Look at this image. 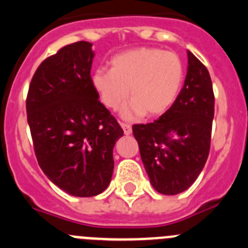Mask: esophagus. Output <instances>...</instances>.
<instances>
[{
	"mask_svg": "<svg viewBox=\"0 0 248 248\" xmlns=\"http://www.w3.org/2000/svg\"><path fill=\"white\" fill-rule=\"evenodd\" d=\"M120 125H122L123 130H124V134H125V135H130L131 134V126L129 125V124H124V123H122Z\"/></svg>",
	"mask_w": 248,
	"mask_h": 248,
	"instance_id": "obj_1",
	"label": "esophagus"
}]
</instances>
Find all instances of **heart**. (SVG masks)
<instances>
[{"label":"heart","mask_w":248,"mask_h":248,"mask_svg":"<svg viewBox=\"0 0 248 248\" xmlns=\"http://www.w3.org/2000/svg\"><path fill=\"white\" fill-rule=\"evenodd\" d=\"M185 78V67L176 53L154 47H139L114 56L110 71L99 68L91 84L100 102L117 110L128 98L131 104L123 110L125 119L144 114L157 117L177 99Z\"/></svg>","instance_id":"obj_1"}]
</instances>
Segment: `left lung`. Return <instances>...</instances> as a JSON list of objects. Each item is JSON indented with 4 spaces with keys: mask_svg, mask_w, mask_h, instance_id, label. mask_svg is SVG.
<instances>
[{
    "mask_svg": "<svg viewBox=\"0 0 248 248\" xmlns=\"http://www.w3.org/2000/svg\"><path fill=\"white\" fill-rule=\"evenodd\" d=\"M187 64L184 87L170 109L154 123L133 125L151 185L164 195L189 189L210 153L215 113L211 78L190 50Z\"/></svg>",
    "mask_w": 248,
    "mask_h": 248,
    "instance_id": "8db88e82",
    "label": "left lung"
}]
</instances>
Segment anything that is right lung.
<instances>
[{"mask_svg":"<svg viewBox=\"0 0 248 248\" xmlns=\"http://www.w3.org/2000/svg\"><path fill=\"white\" fill-rule=\"evenodd\" d=\"M92 46L72 43L45 59L26 102L39 166L54 185L78 198L108 187L114 145L124 134L92 88Z\"/></svg>","mask_w":248,"mask_h":248,"instance_id":"1","label":"right lung"}]
</instances>
